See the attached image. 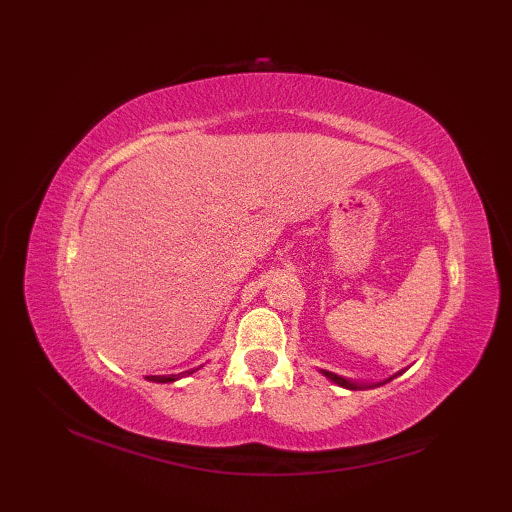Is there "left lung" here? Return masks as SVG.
Returning <instances> with one entry per match:
<instances>
[{
  "instance_id": "1",
  "label": "left lung",
  "mask_w": 512,
  "mask_h": 512,
  "mask_svg": "<svg viewBox=\"0 0 512 512\" xmlns=\"http://www.w3.org/2000/svg\"><path fill=\"white\" fill-rule=\"evenodd\" d=\"M319 372H321L325 378H328V380H332L334 385L345 387V389H372V387H380V385L389 383V380H394L396 376H400L402 372H405V369H402V372H398V374H394V376L385 378V380H380V383H356V380H350V378H345V376H339V374H334V372H328V369H319Z\"/></svg>"
}]
</instances>
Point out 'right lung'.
Listing matches in <instances>:
<instances>
[{
	"label": "right lung",
	"instance_id": "1",
	"mask_svg": "<svg viewBox=\"0 0 512 512\" xmlns=\"http://www.w3.org/2000/svg\"><path fill=\"white\" fill-rule=\"evenodd\" d=\"M193 372H195V369H189V372H182V374H169V376H147V380H151V383H176L178 378L189 376Z\"/></svg>",
	"mask_w": 512,
	"mask_h": 512
}]
</instances>
